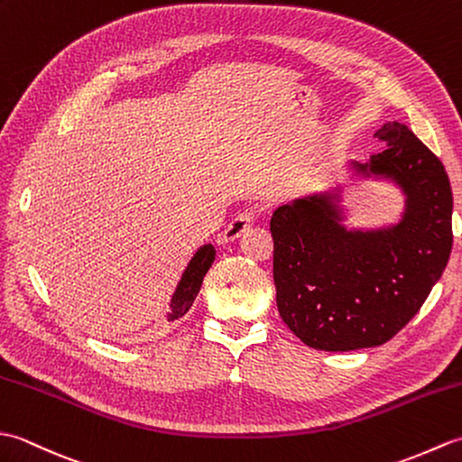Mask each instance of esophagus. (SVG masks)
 <instances>
[{"label":"esophagus","instance_id":"esophagus-1","mask_svg":"<svg viewBox=\"0 0 462 462\" xmlns=\"http://www.w3.org/2000/svg\"><path fill=\"white\" fill-rule=\"evenodd\" d=\"M254 220H256V208L242 210L236 218L226 226L224 232L220 234V242H234L236 238H240L242 234L254 224Z\"/></svg>","mask_w":462,"mask_h":462}]
</instances>
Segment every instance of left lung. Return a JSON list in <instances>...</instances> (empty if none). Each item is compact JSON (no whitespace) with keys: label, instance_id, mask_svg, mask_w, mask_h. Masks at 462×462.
<instances>
[{"label":"left lung","instance_id":"obj_1","mask_svg":"<svg viewBox=\"0 0 462 462\" xmlns=\"http://www.w3.org/2000/svg\"><path fill=\"white\" fill-rule=\"evenodd\" d=\"M373 136L385 149L356 166L403 186L397 226L346 232L329 196L283 204L270 220L278 311L313 349L389 341L423 306L453 248V190L439 156L405 125L385 123Z\"/></svg>","mask_w":462,"mask_h":462}]
</instances>
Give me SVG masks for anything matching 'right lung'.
I'll use <instances>...</instances> for the list:
<instances>
[{"mask_svg": "<svg viewBox=\"0 0 462 462\" xmlns=\"http://www.w3.org/2000/svg\"><path fill=\"white\" fill-rule=\"evenodd\" d=\"M214 256H216V250L210 246V244L208 246H202L199 252L194 254V258L190 260L189 268L184 270L179 288H176L174 296H172V301H171L172 310L169 313L171 321L182 318L184 313L192 308V303L200 291L206 272H208L212 266Z\"/></svg>", "mask_w": 462, "mask_h": 462, "instance_id": "right-lung-1", "label": "right lung"}]
</instances>
